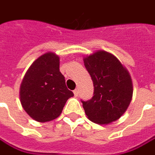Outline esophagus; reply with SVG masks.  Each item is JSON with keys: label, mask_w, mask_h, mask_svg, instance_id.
Here are the masks:
<instances>
[{"label": "esophagus", "mask_w": 155, "mask_h": 155, "mask_svg": "<svg viewBox=\"0 0 155 155\" xmlns=\"http://www.w3.org/2000/svg\"><path fill=\"white\" fill-rule=\"evenodd\" d=\"M73 93H74V95H75L76 97H78V94H79V91H78V89H75Z\"/></svg>", "instance_id": "esophagus-1"}]
</instances>
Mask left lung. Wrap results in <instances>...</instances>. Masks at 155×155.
I'll return each mask as SVG.
<instances>
[{"instance_id":"obj_1","label":"left lung","mask_w":155,"mask_h":155,"mask_svg":"<svg viewBox=\"0 0 155 155\" xmlns=\"http://www.w3.org/2000/svg\"><path fill=\"white\" fill-rule=\"evenodd\" d=\"M84 67L94 82V96L84 101L89 120L108 124L118 120L130 105L133 86L130 73L115 55L103 50L84 57Z\"/></svg>"}]
</instances>
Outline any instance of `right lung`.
Here are the masks:
<instances>
[{
	"label": "right lung",
	"instance_id": "right-lung-1",
	"mask_svg": "<svg viewBox=\"0 0 155 155\" xmlns=\"http://www.w3.org/2000/svg\"><path fill=\"white\" fill-rule=\"evenodd\" d=\"M60 58L48 52L32 62L20 85V101L32 119L49 122L61 115L68 99L74 96L60 72Z\"/></svg>",
	"mask_w": 155,
	"mask_h": 155
}]
</instances>
